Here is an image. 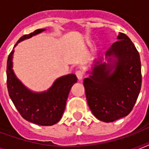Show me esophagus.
Returning <instances> with one entry per match:
<instances>
[{
    "instance_id": "1",
    "label": "esophagus",
    "mask_w": 149,
    "mask_h": 149,
    "mask_svg": "<svg viewBox=\"0 0 149 149\" xmlns=\"http://www.w3.org/2000/svg\"><path fill=\"white\" fill-rule=\"evenodd\" d=\"M76 75H77V79H79V80H81L84 78V72H82L81 70H77V72H76Z\"/></svg>"
}]
</instances>
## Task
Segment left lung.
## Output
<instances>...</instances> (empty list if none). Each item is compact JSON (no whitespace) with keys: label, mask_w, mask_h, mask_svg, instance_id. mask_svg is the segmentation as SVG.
Masks as SVG:
<instances>
[{"label":"left lung","mask_w":149,"mask_h":149,"mask_svg":"<svg viewBox=\"0 0 149 149\" xmlns=\"http://www.w3.org/2000/svg\"><path fill=\"white\" fill-rule=\"evenodd\" d=\"M116 42L93 61L84 80L86 100L98 120L113 122L129 114L141 86V60L131 39L119 33Z\"/></svg>","instance_id":"left-lung-1"}]
</instances>
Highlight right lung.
Returning a JSON list of instances; mask_svg holds the SVG:
<instances>
[{
	"label": "right lung",
	"mask_w": 149,
	"mask_h": 149,
	"mask_svg": "<svg viewBox=\"0 0 149 149\" xmlns=\"http://www.w3.org/2000/svg\"><path fill=\"white\" fill-rule=\"evenodd\" d=\"M37 29L24 35L15 44L31 38L45 31ZM15 47L10 53L7 63V84L10 99L22 118L29 122L42 126H51L59 121L71 87L77 82L75 74H68L56 79L47 91L34 92L22 84L13 70V55Z\"/></svg>",
	"instance_id": "obj_1"
}]
</instances>
